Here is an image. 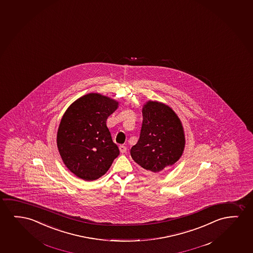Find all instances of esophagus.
<instances>
[{
    "label": "esophagus",
    "instance_id": "1",
    "mask_svg": "<svg viewBox=\"0 0 253 253\" xmlns=\"http://www.w3.org/2000/svg\"><path fill=\"white\" fill-rule=\"evenodd\" d=\"M119 149H120V152H121L122 154H124V153L126 152V150H127V148H126V146L120 145L119 146Z\"/></svg>",
    "mask_w": 253,
    "mask_h": 253
}]
</instances>
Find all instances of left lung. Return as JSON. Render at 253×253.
<instances>
[{
    "mask_svg": "<svg viewBox=\"0 0 253 253\" xmlns=\"http://www.w3.org/2000/svg\"><path fill=\"white\" fill-rule=\"evenodd\" d=\"M138 142L130 149L135 163L153 174L160 173L180 159L185 148L183 127L166 104L149 101L142 108Z\"/></svg>",
    "mask_w": 253,
    "mask_h": 253,
    "instance_id": "obj_1",
    "label": "left lung"
}]
</instances>
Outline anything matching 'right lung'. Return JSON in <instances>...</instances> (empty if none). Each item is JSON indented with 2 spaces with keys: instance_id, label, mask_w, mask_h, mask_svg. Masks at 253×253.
Segmentation results:
<instances>
[{
  "instance_id": "obj_1",
  "label": "right lung",
  "mask_w": 253,
  "mask_h": 253,
  "mask_svg": "<svg viewBox=\"0 0 253 253\" xmlns=\"http://www.w3.org/2000/svg\"><path fill=\"white\" fill-rule=\"evenodd\" d=\"M118 102L101 94L77 99L63 115L57 146L63 163L80 179L97 180L107 172L119 149L111 138L106 121Z\"/></svg>"
}]
</instances>
